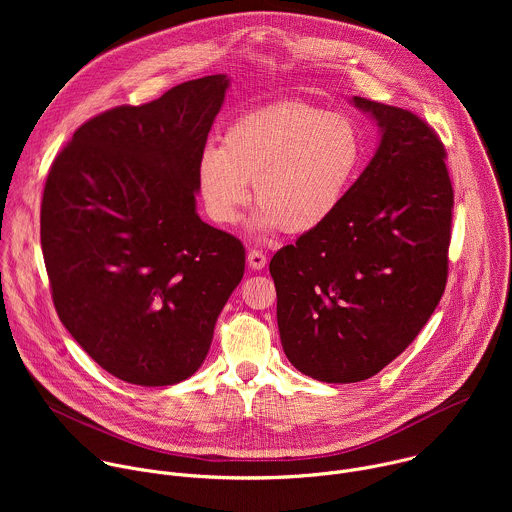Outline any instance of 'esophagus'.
Wrapping results in <instances>:
<instances>
[{
  "instance_id": "obj_1",
  "label": "esophagus",
  "mask_w": 512,
  "mask_h": 512,
  "mask_svg": "<svg viewBox=\"0 0 512 512\" xmlns=\"http://www.w3.org/2000/svg\"><path fill=\"white\" fill-rule=\"evenodd\" d=\"M247 263H249L251 269L259 271V269H263V267L267 265V257H265L261 251L253 249V251H249V255H247Z\"/></svg>"
}]
</instances>
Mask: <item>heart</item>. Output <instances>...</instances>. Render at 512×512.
<instances>
[{"label": "heart", "mask_w": 512, "mask_h": 512, "mask_svg": "<svg viewBox=\"0 0 512 512\" xmlns=\"http://www.w3.org/2000/svg\"><path fill=\"white\" fill-rule=\"evenodd\" d=\"M358 125L304 101H283L237 117L221 148H206L196 166L202 204L218 225L239 221L249 182L259 202L251 229L308 233L344 202L362 162Z\"/></svg>", "instance_id": "obj_1"}]
</instances>
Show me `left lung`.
Instances as JSON below:
<instances>
[{"label": "left lung", "mask_w": 512, "mask_h": 512, "mask_svg": "<svg viewBox=\"0 0 512 512\" xmlns=\"http://www.w3.org/2000/svg\"><path fill=\"white\" fill-rule=\"evenodd\" d=\"M350 103L379 127L375 156L328 221L269 263L285 356L340 385L385 369L440 304L454 206L446 150L427 123L362 97Z\"/></svg>", "instance_id": "1"}]
</instances>
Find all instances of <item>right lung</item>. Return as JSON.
<instances>
[{"mask_svg":"<svg viewBox=\"0 0 512 512\" xmlns=\"http://www.w3.org/2000/svg\"><path fill=\"white\" fill-rule=\"evenodd\" d=\"M231 79L182 83L81 125L54 160L40 241L60 322L113 377L166 387L204 362L245 249L196 212V166Z\"/></svg>","mask_w":512,"mask_h":512,"instance_id":"right-lung-1","label":"right lung"}]
</instances>
